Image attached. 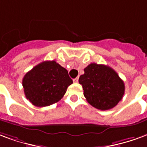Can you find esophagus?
<instances>
[{
	"mask_svg": "<svg viewBox=\"0 0 147 147\" xmlns=\"http://www.w3.org/2000/svg\"><path fill=\"white\" fill-rule=\"evenodd\" d=\"M74 83H78V78H74Z\"/></svg>",
	"mask_w": 147,
	"mask_h": 147,
	"instance_id": "obj_1",
	"label": "esophagus"
}]
</instances>
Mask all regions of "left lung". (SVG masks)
I'll list each match as a JSON object with an SVG mask.
<instances>
[{
	"mask_svg": "<svg viewBox=\"0 0 147 147\" xmlns=\"http://www.w3.org/2000/svg\"><path fill=\"white\" fill-rule=\"evenodd\" d=\"M80 76L84 96L93 107L107 110L116 107L125 94V84L111 67L91 63Z\"/></svg>",
	"mask_w": 147,
	"mask_h": 147,
	"instance_id": "8db88e82",
	"label": "left lung"
}]
</instances>
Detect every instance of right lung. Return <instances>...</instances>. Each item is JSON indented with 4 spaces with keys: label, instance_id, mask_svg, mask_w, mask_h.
<instances>
[{
    "label": "right lung",
    "instance_id": "right-lung-1",
    "mask_svg": "<svg viewBox=\"0 0 147 147\" xmlns=\"http://www.w3.org/2000/svg\"><path fill=\"white\" fill-rule=\"evenodd\" d=\"M72 83L68 71L54 60L39 63L22 79L26 97L38 107L59 101Z\"/></svg>",
    "mask_w": 147,
    "mask_h": 147
}]
</instances>
